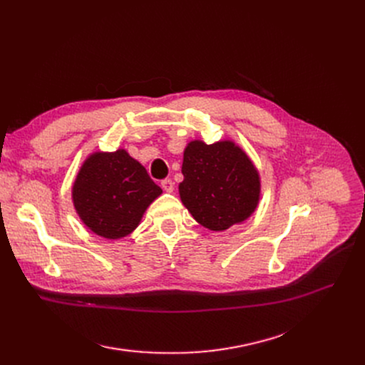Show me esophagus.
<instances>
[{
    "label": "esophagus",
    "instance_id": "1",
    "mask_svg": "<svg viewBox=\"0 0 365 365\" xmlns=\"http://www.w3.org/2000/svg\"><path fill=\"white\" fill-rule=\"evenodd\" d=\"M161 186H163V189L165 190V192H173V190H175V182H173L171 179H164L163 182H161Z\"/></svg>",
    "mask_w": 365,
    "mask_h": 365
}]
</instances>
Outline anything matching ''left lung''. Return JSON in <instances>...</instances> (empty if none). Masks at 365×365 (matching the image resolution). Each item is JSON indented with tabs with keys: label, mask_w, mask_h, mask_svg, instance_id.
<instances>
[{
	"label": "left lung",
	"mask_w": 365,
	"mask_h": 365,
	"mask_svg": "<svg viewBox=\"0 0 365 365\" xmlns=\"http://www.w3.org/2000/svg\"><path fill=\"white\" fill-rule=\"evenodd\" d=\"M182 175L180 200L210 231H226L256 212L262 195L259 170L234 140H190L183 150Z\"/></svg>",
	"instance_id": "obj_1"
}]
</instances>
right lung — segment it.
Listing matches in <instances>:
<instances>
[{
	"instance_id": "obj_1",
	"label": "right lung",
	"mask_w": 365,
	"mask_h": 365,
	"mask_svg": "<svg viewBox=\"0 0 365 365\" xmlns=\"http://www.w3.org/2000/svg\"><path fill=\"white\" fill-rule=\"evenodd\" d=\"M161 194L146 168L123 148L90 153L72 185L76 215L93 234L106 240L130 235Z\"/></svg>"
}]
</instances>
